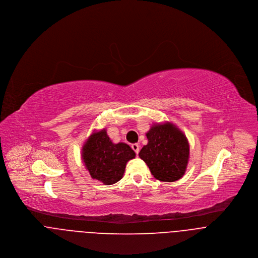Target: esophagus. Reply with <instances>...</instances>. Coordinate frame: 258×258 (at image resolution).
<instances>
[{
	"mask_svg": "<svg viewBox=\"0 0 258 258\" xmlns=\"http://www.w3.org/2000/svg\"><path fill=\"white\" fill-rule=\"evenodd\" d=\"M132 149L135 151V153L138 155L139 154V152H140V146H139V144H133L132 145Z\"/></svg>",
	"mask_w": 258,
	"mask_h": 258,
	"instance_id": "1",
	"label": "esophagus"
}]
</instances>
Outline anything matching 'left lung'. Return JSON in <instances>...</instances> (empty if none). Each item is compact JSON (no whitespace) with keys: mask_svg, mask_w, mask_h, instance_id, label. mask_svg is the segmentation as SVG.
<instances>
[{"mask_svg":"<svg viewBox=\"0 0 258 258\" xmlns=\"http://www.w3.org/2000/svg\"><path fill=\"white\" fill-rule=\"evenodd\" d=\"M148 145L140 157L148 164L152 174L160 181L180 179L189 158V145L184 134L173 123H155L147 133Z\"/></svg>","mask_w":258,"mask_h":258,"instance_id":"8db88e82","label":"left lung"}]
</instances>
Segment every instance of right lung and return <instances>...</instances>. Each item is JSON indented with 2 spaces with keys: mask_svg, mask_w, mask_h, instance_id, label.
Segmentation results:
<instances>
[{
  "mask_svg": "<svg viewBox=\"0 0 258 258\" xmlns=\"http://www.w3.org/2000/svg\"><path fill=\"white\" fill-rule=\"evenodd\" d=\"M135 156L136 153L128 145L113 144L104 128L93 133L82 150L83 161L91 176L106 185L122 177L126 162Z\"/></svg>",
  "mask_w": 258,
  "mask_h": 258,
  "instance_id": "obj_1",
  "label": "right lung"
}]
</instances>
